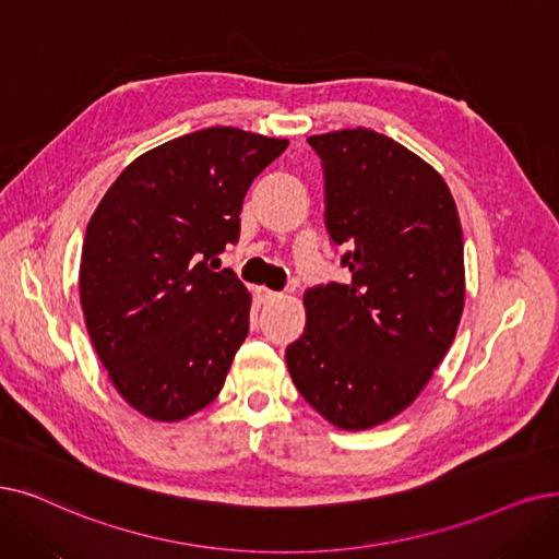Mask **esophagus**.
I'll return each mask as SVG.
<instances>
[{
  "instance_id": "34e87169",
  "label": "esophagus",
  "mask_w": 559,
  "mask_h": 559,
  "mask_svg": "<svg viewBox=\"0 0 559 559\" xmlns=\"http://www.w3.org/2000/svg\"><path fill=\"white\" fill-rule=\"evenodd\" d=\"M260 297H262L264 301H276V299L283 297V293H276V289H270V287H262V289H260Z\"/></svg>"
}]
</instances>
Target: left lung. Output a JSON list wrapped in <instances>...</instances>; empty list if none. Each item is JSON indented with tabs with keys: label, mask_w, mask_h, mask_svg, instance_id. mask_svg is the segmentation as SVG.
<instances>
[{
	"label": "left lung",
	"mask_w": 559,
	"mask_h": 559,
	"mask_svg": "<svg viewBox=\"0 0 559 559\" xmlns=\"http://www.w3.org/2000/svg\"><path fill=\"white\" fill-rule=\"evenodd\" d=\"M308 143L352 281L308 289L285 360L322 418L360 431L402 414L448 354L466 297L464 235L441 174L391 136L356 128Z\"/></svg>",
	"instance_id": "obj_1"
}]
</instances>
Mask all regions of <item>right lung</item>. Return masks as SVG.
<instances>
[{
    "mask_svg": "<svg viewBox=\"0 0 559 559\" xmlns=\"http://www.w3.org/2000/svg\"><path fill=\"white\" fill-rule=\"evenodd\" d=\"M287 143L237 128L178 136L126 166L95 207L84 322L114 388L145 418L178 423L222 393L251 295L210 260L239 239L247 191Z\"/></svg>",
    "mask_w": 559,
    "mask_h": 559,
    "instance_id": "add662e5",
    "label": "right lung"
}]
</instances>
